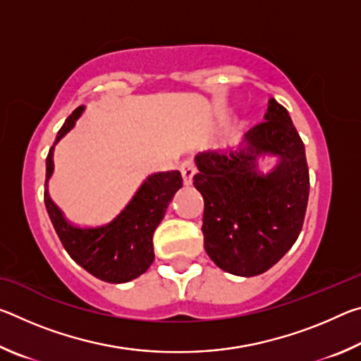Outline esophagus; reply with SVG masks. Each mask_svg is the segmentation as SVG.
<instances>
[{
  "label": "esophagus",
  "instance_id": "obj_1",
  "mask_svg": "<svg viewBox=\"0 0 361 361\" xmlns=\"http://www.w3.org/2000/svg\"><path fill=\"white\" fill-rule=\"evenodd\" d=\"M180 172H181V175H183V183H185L186 186L191 185V183H192V176H194V173H195L194 162H192V161L181 162Z\"/></svg>",
  "mask_w": 361,
  "mask_h": 361
}]
</instances>
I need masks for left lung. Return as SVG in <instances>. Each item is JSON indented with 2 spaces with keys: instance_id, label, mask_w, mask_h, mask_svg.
Masks as SVG:
<instances>
[{
  "instance_id": "obj_1",
  "label": "left lung",
  "mask_w": 361,
  "mask_h": 361,
  "mask_svg": "<svg viewBox=\"0 0 361 361\" xmlns=\"http://www.w3.org/2000/svg\"><path fill=\"white\" fill-rule=\"evenodd\" d=\"M264 118L237 146L195 156L192 183L204 197L205 252L240 277L259 276L288 252L309 200L304 143L288 111L272 99ZM262 154L281 157L272 173L257 170Z\"/></svg>"
}]
</instances>
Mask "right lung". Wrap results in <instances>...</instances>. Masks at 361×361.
<instances>
[{"label":"right lung","instance_id":"right-lung-1","mask_svg":"<svg viewBox=\"0 0 361 361\" xmlns=\"http://www.w3.org/2000/svg\"><path fill=\"white\" fill-rule=\"evenodd\" d=\"M78 106L63 122L46 157V186L51 178L54 146L66 135L81 116ZM183 186L178 170L149 175L137 194L113 221L102 226H75L63 218L59 207L44 191V204L60 242L79 266L109 283H124L142 276L154 261L152 234L162 221L173 194Z\"/></svg>","mask_w":361,"mask_h":361}]
</instances>
